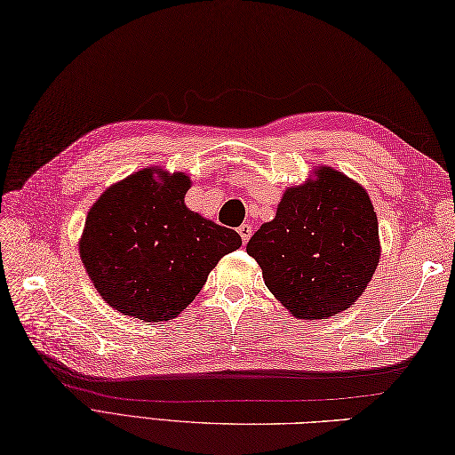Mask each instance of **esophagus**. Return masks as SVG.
I'll return each instance as SVG.
<instances>
[{"instance_id": "obj_1", "label": "esophagus", "mask_w": 455, "mask_h": 455, "mask_svg": "<svg viewBox=\"0 0 455 455\" xmlns=\"http://www.w3.org/2000/svg\"><path fill=\"white\" fill-rule=\"evenodd\" d=\"M237 231H239V235H241L243 245H247V241H249L251 235H252V228H251L249 224H241V226L237 228Z\"/></svg>"}]
</instances>
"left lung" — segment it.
I'll use <instances>...</instances> for the list:
<instances>
[{
  "mask_svg": "<svg viewBox=\"0 0 455 455\" xmlns=\"http://www.w3.org/2000/svg\"><path fill=\"white\" fill-rule=\"evenodd\" d=\"M247 252L293 316L328 318L349 308L371 282L380 259L379 220L361 185L323 168L316 181L283 193Z\"/></svg>",
  "mask_w": 455,
  "mask_h": 455,
  "instance_id": "1",
  "label": "left lung"
}]
</instances>
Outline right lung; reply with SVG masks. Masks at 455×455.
Wrapping results in <instances>:
<instances>
[{"label":"right lung","instance_id":"obj_1","mask_svg":"<svg viewBox=\"0 0 455 455\" xmlns=\"http://www.w3.org/2000/svg\"><path fill=\"white\" fill-rule=\"evenodd\" d=\"M142 170L109 187L86 216L84 268L104 301L147 323L180 315L208 272L241 247L237 231L185 206L189 177Z\"/></svg>","mask_w":455,"mask_h":455}]
</instances>
